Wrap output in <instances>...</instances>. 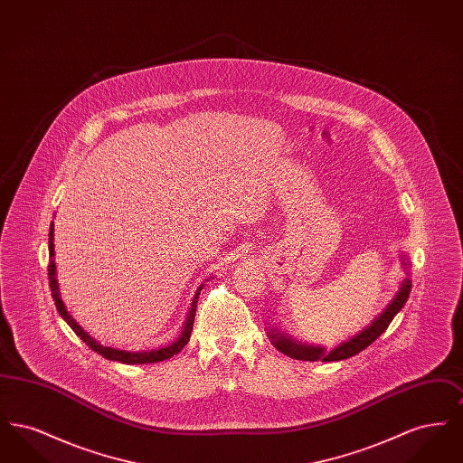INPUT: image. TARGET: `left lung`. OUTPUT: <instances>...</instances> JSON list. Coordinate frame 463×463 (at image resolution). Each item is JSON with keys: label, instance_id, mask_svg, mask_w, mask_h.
Listing matches in <instances>:
<instances>
[{"label": "left lung", "instance_id": "8db88e82", "mask_svg": "<svg viewBox=\"0 0 463 463\" xmlns=\"http://www.w3.org/2000/svg\"><path fill=\"white\" fill-rule=\"evenodd\" d=\"M410 289H411V281L404 279V283H402L401 289L397 291L394 300L374 319L373 323L370 326H366L361 333H357L351 340L335 347L331 353H325L323 347L300 345V344L293 342L287 335L274 330L269 331V338L272 340L276 349H279L281 353L287 354L293 359H302V361H319V359L321 361H342V359L353 357L355 354L364 351L368 345H372L374 340L389 328L394 316L401 308L404 307V304L410 297Z\"/></svg>", "mask_w": 463, "mask_h": 463}]
</instances>
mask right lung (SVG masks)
<instances>
[{
	"instance_id": "obj_1",
	"label": "right lung",
	"mask_w": 463,
	"mask_h": 463,
	"mask_svg": "<svg viewBox=\"0 0 463 463\" xmlns=\"http://www.w3.org/2000/svg\"><path fill=\"white\" fill-rule=\"evenodd\" d=\"M48 250H50V257H53V222L50 225V238H48ZM48 281H50V289H52V297H53V302H55V307L59 310V314L66 319L67 325L72 328V331L89 345L91 351H95L97 354H100L102 357L110 359V361H119V363H125V364H146V363H159V361H165V359H170L174 357L175 354L180 353L185 344L189 342L191 338V331H193V325H194V316H196V304H198L199 293H201V288H198L194 298H193V306L191 310L187 314V319H185V325H184V331L182 335L176 338L175 342L168 347H163V349H156V351H149V353H128V351H118V349H110V347H104L100 344H97L93 338H90L89 333L85 330H81V326L69 316L61 297H59V288H57V279H55V262L50 260L48 265Z\"/></svg>"
}]
</instances>
